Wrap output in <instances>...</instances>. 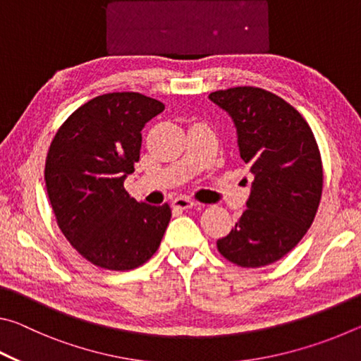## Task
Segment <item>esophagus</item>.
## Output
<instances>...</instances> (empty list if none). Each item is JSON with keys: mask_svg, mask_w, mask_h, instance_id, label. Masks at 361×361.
Wrapping results in <instances>:
<instances>
[{"mask_svg": "<svg viewBox=\"0 0 361 361\" xmlns=\"http://www.w3.org/2000/svg\"><path fill=\"white\" fill-rule=\"evenodd\" d=\"M172 205L175 207V209H180V210H186V209H192V207H197L200 205L199 202H194L192 199L189 197H176Z\"/></svg>", "mask_w": 361, "mask_h": 361, "instance_id": "obj_1", "label": "esophagus"}]
</instances>
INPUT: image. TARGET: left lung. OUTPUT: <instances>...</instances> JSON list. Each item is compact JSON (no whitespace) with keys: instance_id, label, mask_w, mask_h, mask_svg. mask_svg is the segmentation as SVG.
I'll return each mask as SVG.
<instances>
[{"instance_id":"obj_1","label":"left lung","mask_w":361,"mask_h":361,"mask_svg":"<svg viewBox=\"0 0 361 361\" xmlns=\"http://www.w3.org/2000/svg\"><path fill=\"white\" fill-rule=\"evenodd\" d=\"M209 99L234 121L240 157L253 173L247 210L218 252L240 267L283 258L314 223L323 189L319 145L307 122L269 90L242 85Z\"/></svg>"}]
</instances>
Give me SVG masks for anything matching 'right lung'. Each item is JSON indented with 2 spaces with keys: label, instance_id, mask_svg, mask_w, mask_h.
Instances as JSON below:
<instances>
[{
  "label": "right lung",
  "instance_id": "obj_1",
  "mask_svg": "<svg viewBox=\"0 0 361 361\" xmlns=\"http://www.w3.org/2000/svg\"><path fill=\"white\" fill-rule=\"evenodd\" d=\"M164 103L138 92H113L84 103L59 127L44 169L60 231L94 266L130 271L157 252L172 210L140 204L124 188L135 170L142 129Z\"/></svg>",
  "mask_w": 361,
  "mask_h": 361
}]
</instances>
